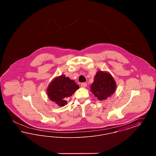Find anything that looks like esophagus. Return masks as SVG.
Instances as JSON below:
<instances>
[{
    "label": "esophagus",
    "mask_w": 156,
    "mask_h": 156,
    "mask_svg": "<svg viewBox=\"0 0 156 156\" xmlns=\"http://www.w3.org/2000/svg\"><path fill=\"white\" fill-rule=\"evenodd\" d=\"M81 86L82 88H85L87 86V83H85V82H83V83H81Z\"/></svg>",
    "instance_id": "esophagus-1"
}]
</instances>
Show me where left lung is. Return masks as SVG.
<instances>
[{
	"mask_svg": "<svg viewBox=\"0 0 156 156\" xmlns=\"http://www.w3.org/2000/svg\"><path fill=\"white\" fill-rule=\"evenodd\" d=\"M91 92L100 101L106 99L116 90V82L110 74L98 71L90 86Z\"/></svg>",
	"mask_w": 156,
	"mask_h": 156,
	"instance_id": "obj_1",
	"label": "left lung"
}]
</instances>
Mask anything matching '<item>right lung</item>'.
<instances>
[{
    "label": "right lung",
    "mask_w": 156,
    "mask_h": 156,
    "mask_svg": "<svg viewBox=\"0 0 156 156\" xmlns=\"http://www.w3.org/2000/svg\"><path fill=\"white\" fill-rule=\"evenodd\" d=\"M80 87L75 82L64 75L55 78L47 88L49 98L60 106L67 105V99Z\"/></svg>",
    "instance_id": "right-lung-1"
}]
</instances>
